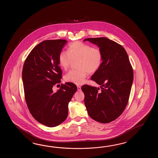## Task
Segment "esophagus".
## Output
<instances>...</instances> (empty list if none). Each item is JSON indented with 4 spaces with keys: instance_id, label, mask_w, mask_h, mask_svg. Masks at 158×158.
I'll list each match as a JSON object with an SVG mask.
<instances>
[{
    "instance_id": "obj_1",
    "label": "esophagus",
    "mask_w": 158,
    "mask_h": 158,
    "mask_svg": "<svg viewBox=\"0 0 158 158\" xmlns=\"http://www.w3.org/2000/svg\"><path fill=\"white\" fill-rule=\"evenodd\" d=\"M77 90L78 91H81V87L80 86V85H77Z\"/></svg>"
}]
</instances>
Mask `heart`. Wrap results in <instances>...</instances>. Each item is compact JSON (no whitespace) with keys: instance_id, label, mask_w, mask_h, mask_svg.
I'll return each mask as SVG.
<instances>
[{"instance_id":"obj_1","label":"heart","mask_w":158,"mask_h":158,"mask_svg":"<svg viewBox=\"0 0 158 158\" xmlns=\"http://www.w3.org/2000/svg\"><path fill=\"white\" fill-rule=\"evenodd\" d=\"M103 59L99 48L79 41L70 44L67 52L63 51L59 56V62L64 70H67L73 61H76L77 70L69 72L64 77L68 82L80 85L84 82L88 73L92 74L100 68Z\"/></svg>"}]
</instances>
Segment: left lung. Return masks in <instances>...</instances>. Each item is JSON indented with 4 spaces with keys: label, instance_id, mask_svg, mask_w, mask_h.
Here are the masks:
<instances>
[{
    "label": "left lung",
    "instance_id": "8db88e82",
    "mask_svg": "<svg viewBox=\"0 0 158 158\" xmlns=\"http://www.w3.org/2000/svg\"><path fill=\"white\" fill-rule=\"evenodd\" d=\"M101 49L103 59L101 67L91 79L101 85H85L81 89L89 115L101 123L118 118L128 104L133 81V71L128 54L121 45L105 37L85 39Z\"/></svg>",
    "mask_w": 158,
    "mask_h": 158
}]
</instances>
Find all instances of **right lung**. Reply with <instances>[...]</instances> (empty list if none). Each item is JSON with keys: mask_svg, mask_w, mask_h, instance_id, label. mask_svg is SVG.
Wrapping results in <instances>:
<instances>
[{"mask_svg": "<svg viewBox=\"0 0 158 158\" xmlns=\"http://www.w3.org/2000/svg\"><path fill=\"white\" fill-rule=\"evenodd\" d=\"M67 42L64 40H44L31 51L23 66L22 78L27 108L38 122L48 127L65 121L68 103L77 89L75 84L66 82L57 92L52 90L54 85L61 82L59 56Z\"/></svg>", "mask_w": 158, "mask_h": 158, "instance_id": "obj_1", "label": "right lung"}]
</instances>
